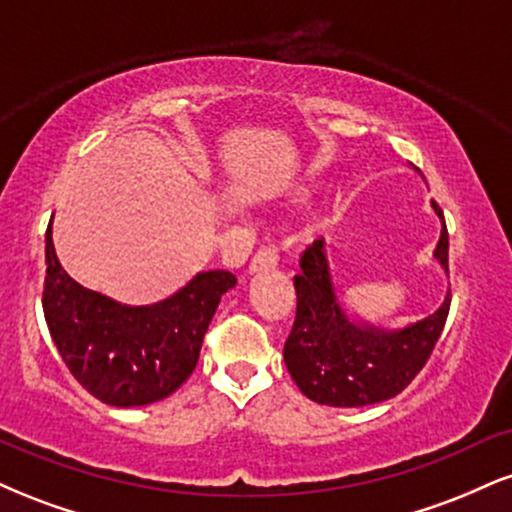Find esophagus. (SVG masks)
Instances as JSON below:
<instances>
[{"label":"esophagus","instance_id":"34e87169","mask_svg":"<svg viewBox=\"0 0 512 512\" xmlns=\"http://www.w3.org/2000/svg\"><path fill=\"white\" fill-rule=\"evenodd\" d=\"M276 262H279V257H276L274 245H260L255 255H252V260H250V272L252 274L267 272V269L276 267Z\"/></svg>","mask_w":512,"mask_h":512}]
</instances>
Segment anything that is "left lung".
I'll use <instances>...</instances> for the list:
<instances>
[{
	"label": "left lung",
	"mask_w": 512,
	"mask_h": 512,
	"mask_svg": "<svg viewBox=\"0 0 512 512\" xmlns=\"http://www.w3.org/2000/svg\"><path fill=\"white\" fill-rule=\"evenodd\" d=\"M433 209L443 219L436 202ZM436 260L448 272V226L443 221ZM296 320L284 344V361L298 390L317 404L366 407L397 397L431 358L450 313V296L426 320L402 332H380L346 320L334 296L322 240L301 255Z\"/></svg>",
	"instance_id": "1"
}]
</instances>
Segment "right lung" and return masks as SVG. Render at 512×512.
Listing matches in <instances>:
<instances>
[{"label": "right lung", "mask_w": 512, "mask_h": 512, "mask_svg": "<svg viewBox=\"0 0 512 512\" xmlns=\"http://www.w3.org/2000/svg\"><path fill=\"white\" fill-rule=\"evenodd\" d=\"M43 313L76 383L113 407H144L173 395L197 366L221 296L236 286L223 269L197 274L168 301L127 308L86 289L62 269L45 233Z\"/></svg>", "instance_id": "add662e5"}]
</instances>
